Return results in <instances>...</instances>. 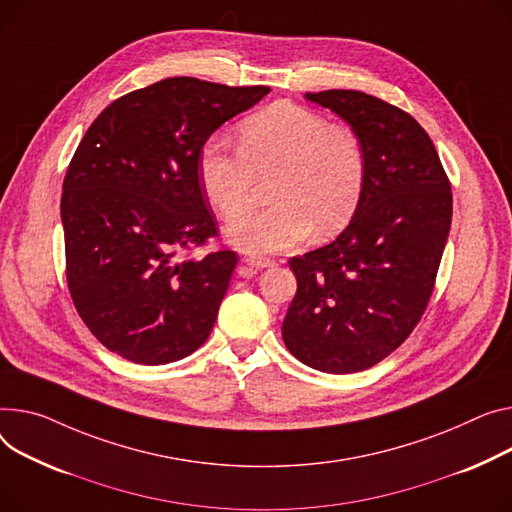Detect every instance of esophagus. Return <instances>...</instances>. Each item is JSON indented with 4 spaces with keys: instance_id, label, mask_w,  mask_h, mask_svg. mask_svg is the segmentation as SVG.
<instances>
[{
    "instance_id": "1",
    "label": "esophagus",
    "mask_w": 512,
    "mask_h": 512,
    "mask_svg": "<svg viewBox=\"0 0 512 512\" xmlns=\"http://www.w3.org/2000/svg\"><path fill=\"white\" fill-rule=\"evenodd\" d=\"M243 263L245 265H249L251 269H265V267H274L276 265V261L274 259H267V257H255V255H251V257H245L243 259Z\"/></svg>"
}]
</instances>
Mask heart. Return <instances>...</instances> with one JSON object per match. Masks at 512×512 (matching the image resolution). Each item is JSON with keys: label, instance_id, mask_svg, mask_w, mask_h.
<instances>
[{"label": "heart", "instance_id": "obj_1", "mask_svg": "<svg viewBox=\"0 0 512 512\" xmlns=\"http://www.w3.org/2000/svg\"><path fill=\"white\" fill-rule=\"evenodd\" d=\"M276 174L277 203L228 224V241L247 253L286 251L313 230H342L360 206L368 164L354 129L296 102H276L236 129V150L212 140L199 154V181L216 212L235 218L252 205L257 178Z\"/></svg>", "mask_w": 512, "mask_h": 512}]
</instances>
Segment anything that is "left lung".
<instances>
[{
	"label": "left lung",
	"mask_w": 512,
	"mask_h": 512,
	"mask_svg": "<svg viewBox=\"0 0 512 512\" xmlns=\"http://www.w3.org/2000/svg\"><path fill=\"white\" fill-rule=\"evenodd\" d=\"M304 96L356 131L368 175L346 230L288 261L298 288L282 337L302 364L348 374L387 358L424 315L453 195L432 140L412 115L358 90Z\"/></svg>",
	"instance_id": "left-lung-1"
}]
</instances>
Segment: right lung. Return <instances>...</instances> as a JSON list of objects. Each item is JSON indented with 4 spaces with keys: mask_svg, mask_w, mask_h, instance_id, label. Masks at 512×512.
<instances>
[{
    "mask_svg": "<svg viewBox=\"0 0 512 512\" xmlns=\"http://www.w3.org/2000/svg\"><path fill=\"white\" fill-rule=\"evenodd\" d=\"M267 92L166 78L117 98L88 127L63 179L65 274L76 311L107 350L156 366L210 337L238 255H181L218 234L199 154Z\"/></svg>",
    "mask_w": 512,
    "mask_h": 512,
    "instance_id": "right-lung-1",
    "label": "right lung"
}]
</instances>
